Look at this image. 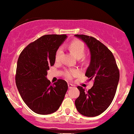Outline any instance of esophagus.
I'll use <instances>...</instances> for the list:
<instances>
[{"mask_svg":"<svg viewBox=\"0 0 134 134\" xmlns=\"http://www.w3.org/2000/svg\"><path fill=\"white\" fill-rule=\"evenodd\" d=\"M73 86H74V85H72V84H71V83H68V87H69V88H72Z\"/></svg>","mask_w":134,"mask_h":134,"instance_id":"1","label":"esophagus"}]
</instances>
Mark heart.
Returning <instances> with one entry per match:
<instances>
[{
    "instance_id": "heart-1",
    "label": "heart",
    "mask_w": 134,
    "mask_h": 134,
    "mask_svg": "<svg viewBox=\"0 0 134 134\" xmlns=\"http://www.w3.org/2000/svg\"><path fill=\"white\" fill-rule=\"evenodd\" d=\"M70 50L72 52L73 54L76 56L78 58L83 57L85 54V46L83 42L81 40H74L72 41L69 44ZM63 53L62 47H60L57 49L55 53V60L56 62H60L61 60L62 55ZM86 58L85 57L83 58V61L85 62ZM79 74L78 71L76 70H67L65 72V76L68 80H71L73 77H75L78 76Z\"/></svg>"
}]
</instances>
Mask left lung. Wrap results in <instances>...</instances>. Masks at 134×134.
<instances>
[{
	"label": "left lung",
	"instance_id": "obj_1",
	"mask_svg": "<svg viewBox=\"0 0 134 134\" xmlns=\"http://www.w3.org/2000/svg\"><path fill=\"white\" fill-rule=\"evenodd\" d=\"M88 46L91 62L85 76L93 80L94 85L88 91L78 86L80 96L75 100L77 110L87 117H94L105 112L116 92L119 71L112 52L103 43L92 36L75 35Z\"/></svg>",
	"mask_w": 134,
	"mask_h": 134
}]
</instances>
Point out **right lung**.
<instances>
[{
  "mask_svg": "<svg viewBox=\"0 0 134 134\" xmlns=\"http://www.w3.org/2000/svg\"><path fill=\"white\" fill-rule=\"evenodd\" d=\"M66 35H46L29 43L20 54L15 81L21 98L34 112L46 115L56 112L68 89L67 82L51 84L47 71L54 65L55 53Z\"/></svg>",
  "mask_w": 134,
  "mask_h": 134,
  "instance_id": "1",
  "label": "right lung"
}]
</instances>
